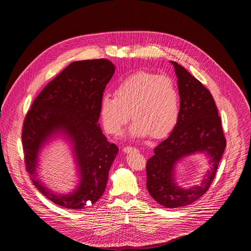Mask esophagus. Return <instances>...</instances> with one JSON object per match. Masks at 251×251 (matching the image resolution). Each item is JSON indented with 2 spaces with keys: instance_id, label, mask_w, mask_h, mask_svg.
<instances>
[{
  "instance_id": "obj_1",
  "label": "esophagus",
  "mask_w": 251,
  "mask_h": 251,
  "mask_svg": "<svg viewBox=\"0 0 251 251\" xmlns=\"http://www.w3.org/2000/svg\"><path fill=\"white\" fill-rule=\"evenodd\" d=\"M133 151H136V149H135V148H132V147H125V148L123 149V151H124L125 153H129V152Z\"/></svg>"
}]
</instances>
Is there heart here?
Instances as JSON below:
<instances>
[{"label":"heart","instance_id":"heart-1","mask_svg":"<svg viewBox=\"0 0 251 251\" xmlns=\"http://www.w3.org/2000/svg\"><path fill=\"white\" fill-rule=\"evenodd\" d=\"M128 136L160 138L175 127L179 115V93L175 82L166 75L137 72L115 87L114 96L104 94L100 117L105 131L119 134L130 120Z\"/></svg>","mask_w":251,"mask_h":251}]
</instances>
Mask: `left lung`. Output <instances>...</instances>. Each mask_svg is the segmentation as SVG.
Segmentation results:
<instances>
[{"instance_id":"left-lung-1","label":"left lung","mask_w":251,"mask_h":251,"mask_svg":"<svg viewBox=\"0 0 251 251\" xmlns=\"http://www.w3.org/2000/svg\"><path fill=\"white\" fill-rule=\"evenodd\" d=\"M170 63L178 82L179 119L169 136L156 147L154 155L147 162V189L160 205L178 208L195 202L209 189L225 151L226 139L210 91L182 66ZM196 153L207 156L210 168L200 185L180 188L176 181V166Z\"/></svg>"}]
</instances>
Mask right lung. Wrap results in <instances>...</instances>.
Here are the masks:
<instances>
[{
	"instance_id": "add662e5",
	"label": "right lung",
	"mask_w": 251,
	"mask_h": 251,
	"mask_svg": "<svg viewBox=\"0 0 251 251\" xmlns=\"http://www.w3.org/2000/svg\"><path fill=\"white\" fill-rule=\"evenodd\" d=\"M115 70L107 59L72 62L36 97L24 120L26 169L38 191L62 207L84 210L105 190L119 148L108 142L99 119L103 91ZM56 136L70 142L77 166L79 183L69 194L54 193L37 178L39 153Z\"/></svg>"
}]
</instances>
